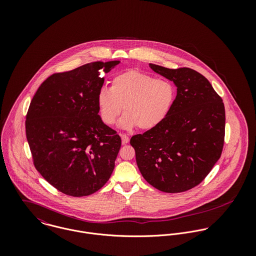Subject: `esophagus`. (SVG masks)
Masks as SVG:
<instances>
[{
    "instance_id": "1",
    "label": "esophagus",
    "mask_w": 256,
    "mask_h": 256,
    "mask_svg": "<svg viewBox=\"0 0 256 256\" xmlns=\"http://www.w3.org/2000/svg\"><path fill=\"white\" fill-rule=\"evenodd\" d=\"M120 137H121V140H122V144H123V145L129 143L130 139H129V137H128L126 134H120Z\"/></svg>"
}]
</instances>
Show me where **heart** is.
I'll return each instance as SVG.
<instances>
[{
  "mask_svg": "<svg viewBox=\"0 0 256 256\" xmlns=\"http://www.w3.org/2000/svg\"><path fill=\"white\" fill-rule=\"evenodd\" d=\"M176 100V86L168 80L139 71L116 76L111 88L102 86L98 94V108L104 124L116 122L122 108L120 126L141 130L154 129L170 115Z\"/></svg>",
  "mask_w": 256,
  "mask_h": 256,
  "instance_id": "heart-1",
  "label": "heart"
}]
</instances>
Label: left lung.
Instances as JSON below:
<instances>
[{
  "label": "left lung",
  "instance_id": "obj_1",
  "mask_svg": "<svg viewBox=\"0 0 256 256\" xmlns=\"http://www.w3.org/2000/svg\"><path fill=\"white\" fill-rule=\"evenodd\" d=\"M150 67L174 82L176 100L162 124L134 135L130 144L146 182L162 192H184L202 182L222 154L224 102L210 82L195 70Z\"/></svg>",
  "mask_w": 256,
  "mask_h": 256
}]
</instances>
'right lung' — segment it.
Here are the masks:
<instances>
[{
  "label": "right lung",
  "mask_w": 256,
  "mask_h": 256,
  "mask_svg": "<svg viewBox=\"0 0 256 256\" xmlns=\"http://www.w3.org/2000/svg\"><path fill=\"white\" fill-rule=\"evenodd\" d=\"M120 61L92 62L48 76L26 113V133L34 164L58 191L90 195L108 182L121 146L117 132L98 115L102 74Z\"/></svg>",
  "instance_id": "add662e5"
}]
</instances>
